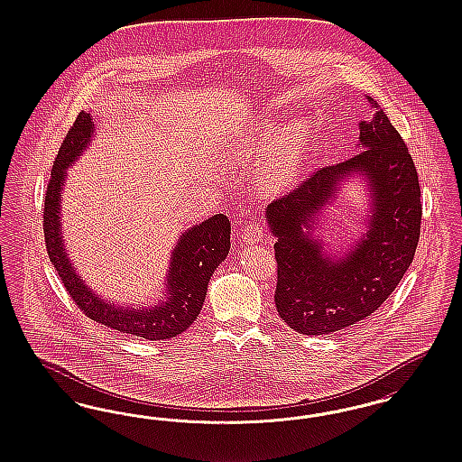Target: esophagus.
Returning <instances> with one entry per match:
<instances>
[{"label": "esophagus", "instance_id": "34e87169", "mask_svg": "<svg viewBox=\"0 0 462 462\" xmlns=\"http://www.w3.org/2000/svg\"><path fill=\"white\" fill-rule=\"evenodd\" d=\"M264 237H266V230L259 222H252L242 232V240L245 244H249V245L255 244V242H261Z\"/></svg>", "mask_w": 462, "mask_h": 462}]
</instances>
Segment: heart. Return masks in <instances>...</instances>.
Listing matches in <instances>:
<instances>
[{
    "mask_svg": "<svg viewBox=\"0 0 462 462\" xmlns=\"http://www.w3.org/2000/svg\"><path fill=\"white\" fill-rule=\"evenodd\" d=\"M308 139L310 124L305 118L266 122L255 135L238 140L237 151L251 157H274L267 168L266 184L271 189L281 191L298 176Z\"/></svg>",
    "mask_w": 462,
    "mask_h": 462,
    "instance_id": "obj_1",
    "label": "heart"
}]
</instances>
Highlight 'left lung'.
I'll return each mask as SVG.
<instances>
[{
  "instance_id": "obj_1",
  "label": "left lung",
  "mask_w": 462,
  "mask_h": 462,
  "mask_svg": "<svg viewBox=\"0 0 462 462\" xmlns=\"http://www.w3.org/2000/svg\"><path fill=\"white\" fill-rule=\"evenodd\" d=\"M365 99L376 113L359 122V152L315 171L267 205L264 218L278 238L274 301L298 334L325 336L369 317L394 291L419 244L421 203L413 159L386 113L371 97ZM349 179L366 184V232L338 256L314 232Z\"/></svg>"
}]
</instances>
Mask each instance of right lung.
<instances>
[{
  "instance_id": "obj_1",
  "label": "right lung",
  "mask_w": 462,
  "mask_h": 462,
  "mask_svg": "<svg viewBox=\"0 0 462 462\" xmlns=\"http://www.w3.org/2000/svg\"><path fill=\"white\" fill-rule=\"evenodd\" d=\"M93 135V116L91 113L81 112L59 149L43 208V236L51 263L70 298L91 320L147 340L180 336L199 315L211 276L228 255L230 222L218 213L182 232L171 252L162 300L152 307H122L105 300L81 280L70 263L60 222V201L68 168L88 149Z\"/></svg>"
}]
</instances>
